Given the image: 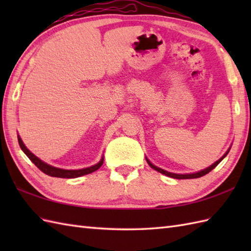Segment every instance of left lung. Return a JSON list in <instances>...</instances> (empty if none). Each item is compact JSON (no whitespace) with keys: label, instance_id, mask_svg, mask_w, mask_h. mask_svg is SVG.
<instances>
[{"label":"left lung","instance_id":"8db88e82","mask_svg":"<svg viewBox=\"0 0 251 251\" xmlns=\"http://www.w3.org/2000/svg\"><path fill=\"white\" fill-rule=\"evenodd\" d=\"M230 149L231 148H228V150L223 154V156L222 157H220L219 159H218L217 162H215L214 164L212 165H210L209 167H207V168H205V169H202V170H201V172H197V173H193V174H174V173H169V172H167V170H164V169H162V168H159V167H157V166H155V165H153L150 161H149V159L146 157V159H147V162H148V164L150 165V167L151 168H153L154 170H156V172H158V173H161V174H163V175H165V176H168V177H170V178H175V179H194V178H200V177H202V176H205V175H207L208 173L209 172H211L212 169H214L218 164H219L223 158H225L226 155H227V153H228V151H230Z\"/></svg>","mask_w":251,"mask_h":251}]
</instances>
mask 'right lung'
<instances>
[{"label":"right lung","instance_id":"add662e5","mask_svg":"<svg viewBox=\"0 0 251 251\" xmlns=\"http://www.w3.org/2000/svg\"><path fill=\"white\" fill-rule=\"evenodd\" d=\"M17 137H18V142H19V146L21 148V150H23L25 155L30 158V161L33 163L40 170H42V172H43L44 174L50 176V177L68 178V179L69 178H77V177H81V176L88 175V174H92V173L96 172V170L99 169L101 167V165L103 164V156H102L97 164H95L90 167L82 168V169H62V168L51 166V165L43 162L42 159H40L39 157L35 156L34 154L32 153L29 150V149L25 146V143H24L23 140H21L20 136L17 135Z\"/></svg>","mask_w":251,"mask_h":251}]
</instances>
